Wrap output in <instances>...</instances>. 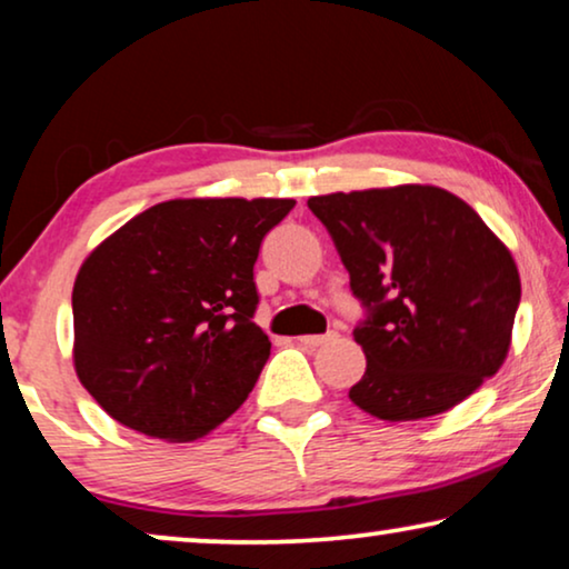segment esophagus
<instances>
[{
  "instance_id": "esophagus-1",
  "label": "esophagus",
  "mask_w": 569,
  "mask_h": 569,
  "mask_svg": "<svg viewBox=\"0 0 569 569\" xmlns=\"http://www.w3.org/2000/svg\"><path fill=\"white\" fill-rule=\"evenodd\" d=\"M339 339V331H326V333H308V337H300V345L306 347H323V345H331V341Z\"/></svg>"
}]
</instances>
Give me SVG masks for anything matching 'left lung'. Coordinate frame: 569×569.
<instances>
[{"label":"left lung","mask_w":569,"mask_h":569,"mask_svg":"<svg viewBox=\"0 0 569 569\" xmlns=\"http://www.w3.org/2000/svg\"><path fill=\"white\" fill-rule=\"evenodd\" d=\"M365 310L368 370L349 399L388 422L448 411L508 355L520 302L516 261L481 217L438 186L308 199Z\"/></svg>","instance_id":"obj_1"}]
</instances>
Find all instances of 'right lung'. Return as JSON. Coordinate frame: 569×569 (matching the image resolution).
<instances>
[{"label":"right lung","instance_id":"1","mask_svg":"<svg viewBox=\"0 0 569 569\" xmlns=\"http://www.w3.org/2000/svg\"><path fill=\"white\" fill-rule=\"evenodd\" d=\"M292 199H173L137 214L82 263L74 368L116 422L197 440L253 391L271 341L253 323V263Z\"/></svg>","mask_w":569,"mask_h":569}]
</instances>
